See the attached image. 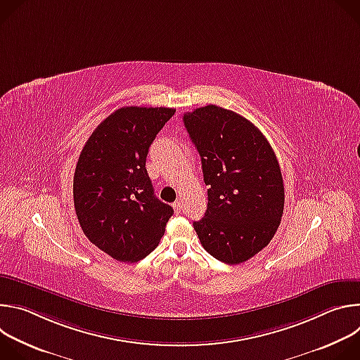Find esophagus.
Here are the masks:
<instances>
[{"mask_svg": "<svg viewBox=\"0 0 360 360\" xmlns=\"http://www.w3.org/2000/svg\"><path fill=\"white\" fill-rule=\"evenodd\" d=\"M174 210H175L176 214H181V212H182V203H181L179 200L174 202Z\"/></svg>", "mask_w": 360, "mask_h": 360, "instance_id": "1", "label": "esophagus"}]
</instances>
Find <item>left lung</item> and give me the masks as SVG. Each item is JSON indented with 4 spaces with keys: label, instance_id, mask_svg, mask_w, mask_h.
Listing matches in <instances>:
<instances>
[{
    "label": "left lung",
    "instance_id": "obj_1",
    "mask_svg": "<svg viewBox=\"0 0 360 360\" xmlns=\"http://www.w3.org/2000/svg\"><path fill=\"white\" fill-rule=\"evenodd\" d=\"M184 124L210 186L207 212L193 229L214 258L242 264L281 224L285 189L275 152L250 121L212 104L184 114Z\"/></svg>",
    "mask_w": 360,
    "mask_h": 360
}]
</instances>
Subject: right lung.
<instances>
[{
	"label": "right lung",
	"mask_w": 360,
	"mask_h": 360,
	"mask_svg": "<svg viewBox=\"0 0 360 360\" xmlns=\"http://www.w3.org/2000/svg\"><path fill=\"white\" fill-rule=\"evenodd\" d=\"M174 108L124 107L102 121L84 145L74 174V205L85 236L121 262L155 249L174 214L153 193L145 162Z\"/></svg>",
	"instance_id": "add662e5"
}]
</instances>
